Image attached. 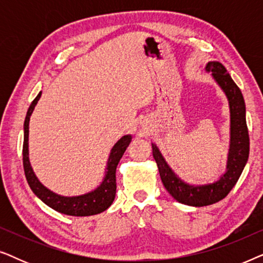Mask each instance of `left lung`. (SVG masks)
<instances>
[{"label": "left lung", "instance_id": "left-lung-1", "mask_svg": "<svg viewBox=\"0 0 263 263\" xmlns=\"http://www.w3.org/2000/svg\"><path fill=\"white\" fill-rule=\"evenodd\" d=\"M225 93L230 107V146L226 170L217 181L207 184L184 182L166 163L156 143L152 153L165 189L179 203L193 207L210 206L224 199L238 181L249 157V134L246 121V103L242 92L226 68L218 61H212L204 68Z\"/></svg>", "mask_w": 263, "mask_h": 263}]
</instances>
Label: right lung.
<instances>
[{
    "label": "right lung",
    "mask_w": 263,
    "mask_h": 263,
    "mask_svg": "<svg viewBox=\"0 0 263 263\" xmlns=\"http://www.w3.org/2000/svg\"><path fill=\"white\" fill-rule=\"evenodd\" d=\"M42 92L38 93L33 102L28 107L26 118L24 123V146H23V160L24 170L26 176L27 183L35 194L38 199H41L50 208L55 210L62 214L73 215V217H88V215L99 214L107 210L114 202L115 195H116V167L120 163L122 156L127 149L129 143L132 141V135H124L115 143L110 151L109 158L106 161L105 174H104L103 181L96 189L91 192L81 194L77 196H64L60 194L53 193L52 190L43 184L35 176L33 168L30 163V152H28V133H30V118L33 112L35 105H37Z\"/></svg>",
    "instance_id": "obj_1"
}]
</instances>
